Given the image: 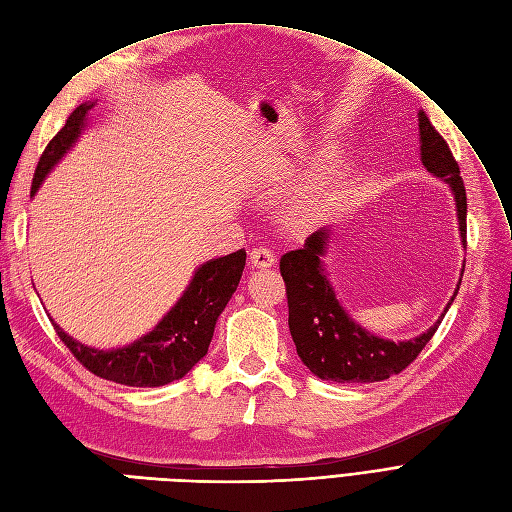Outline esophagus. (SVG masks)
I'll use <instances>...</instances> for the list:
<instances>
[{
    "instance_id": "obj_1",
    "label": "esophagus",
    "mask_w": 512,
    "mask_h": 512,
    "mask_svg": "<svg viewBox=\"0 0 512 512\" xmlns=\"http://www.w3.org/2000/svg\"><path fill=\"white\" fill-rule=\"evenodd\" d=\"M250 262L254 267H271V264H275V254L267 245H258L250 252Z\"/></svg>"
}]
</instances>
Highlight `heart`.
<instances>
[{
    "instance_id": "heart-1",
    "label": "heart",
    "mask_w": 512,
    "mask_h": 512,
    "mask_svg": "<svg viewBox=\"0 0 512 512\" xmlns=\"http://www.w3.org/2000/svg\"><path fill=\"white\" fill-rule=\"evenodd\" d=\"M311 216H313V203H311V201H303V203L296 205L294 218H296L298 222H303V220H307V218H311Z\"/></svg>"
}]
</instances>
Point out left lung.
Listing matches in <instances>:
<instances>
[{
  "instance_id": "1",
  "label": "left lung",
  "mask_w": 512,
  "mask_h": 512,
  "mask_svg": "<svg viewBox=\"0 0 512 512\" xmlns=\"http://www.w3.org/2000/svg\"><path fill=\"white\" fill-rule=\"evenodd\" d=\"M419 144L421 163L445 180L455 197L457 220H460L462 243L466 245V188L460 175V165L451 154V148L432 125L430 118L419 112ZM328 231H317L307 237L301 250L286 252L279 260L281 277L286 281L288 296V324L296 345V354L315 377L337 383H373L390 379L402 373L428 345L436 328L453 303L457 290L440 320L424 334L411 341H385L360 328L345 309L324 273V248ZM464 273V271H462Z\"/></svg>"
}]
</instances>
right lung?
<instances>
[{
    "instance_id": "right-lung-1",
    "label": "right lung",
    "mask_w": 512,
    "mask_h": 512,
    "mask_svg": "<svg viewBox=\"0 0 512 512\" xmlns=\"http://www.w3.org/2000/svg\"><path fill=\"white\" fill-rule=\"evenodd\" d=\"M93 103H82L69 114L65 127L50 139L33 173L31 197L38 192L46 173L78 139L86 112ZM245 267V250L205 262L192 277L190 286L150 334L129 347L101 351L86 347L52 324L65 347L93 375L122 385L158 387L182 379L205 354L214 337L218 315L231 301Z\"/></svg>"
}]
</instances>
